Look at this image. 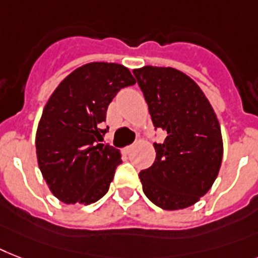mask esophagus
Here are the masks:
<instances>
[{
  "mask_svg": "<svg viewBox=\"0 0 258 258\" xmlns=\"http://www.w3.org/2000/svg\"><path fill=\"white\" fill-rule=\"evenodd\" d=\"M133 150H134V146H127V147L123 148V154L130 155V154H131V151H133Z\"/></svg>",
  "mask_w": 258,
  "mask_h": 258,
  "instance_id": "1",
  "label": "esophagus"
}]
</instances>
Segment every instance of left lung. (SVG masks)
<instances>
[{
	"mask_svg": "<svg viewBox=\"0 0 258 258\" xmlns=\"http://www.w3.org/2000/svg\"><path fill=\"white\" fill-rule=\"evenodd\" d=\"M133 73L155 130L167 133L163 143H154V164L139 173L144 195L167 211L188 208L219 175L223 138L216 114L198 83L176 69L144 66Z\"/></svg>",
	"mask_w": 258,
	"mask_h": 258,
	"instance_id": "left-lung-1",
	"label": "left lung"
}]
</instances>
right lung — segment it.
I'll return each mask as SVG.
<instances>
[{"mask_svg": "<svg viewBox=\"0 0 258 258\" xmlns=\"http://www.w3.org/2000/svg\"><path fill=\"white\" fill-rule=\"evenodd\" d=\"M123 64L91 62L69 74L47 100L35 148L42 176L64 204L89 205L107 194L120 151L100 143L108 104L123 87L135 85Z\"/></svg>", "mask_w": 258, "mask_h": 258, "instance_id": "right-lung-1", "label": "right lung"}]
</instances>
